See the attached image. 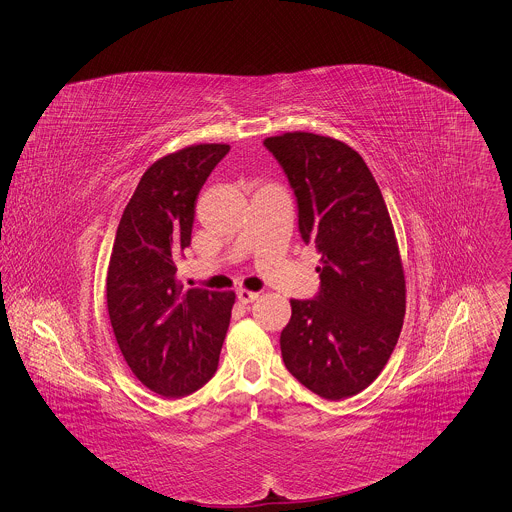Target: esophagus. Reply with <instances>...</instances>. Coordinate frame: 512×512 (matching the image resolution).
I'll return each mask as SVG.
<instances>
[{"label": "esophagus", "mask_w": 512, "mask_h": 512, "mask_svg": "<svg viewBox=\"0 0 512 512\" xmlns=\"http://www.w3.org/2000/svg\"><path fill=\"white\" fill-rule=\"evenodd\" d=\"M237 299L247 305V303H253L255 299H259V293L249 291V289H239V291H237Z\"/></svg>", "instance_id": "esophagus-1"}]
</instances>
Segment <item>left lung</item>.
Returning a JSON list of instances; mask_svg holds the SVG:
<instances>
[{
	"label": "left lung",
	"mask_w": 512,
	"mask_h": 512,
	"mask_svg": "<svg viewBox=\"0 0 512 512\" xmlns=\"http://www.w3.org/2000/svg\"><path fill=\"white\" fill-rule=\"evenodd\" d=\"M263 145L283 167L305 243L321 253V291L291 301L281 333L289 373L339 401L367 389L387 365L405 319V273L381 189L347 143L293 131Z\"/></svg>",
	"instance_id": "left-lung-1"
}]
</instances>
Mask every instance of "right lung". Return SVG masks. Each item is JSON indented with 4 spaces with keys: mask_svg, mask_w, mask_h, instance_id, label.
<instances>
[{
    "mask_svg": "<svg viewBox=\"0 0 512 512\" xmlns=\"http://www.w3.org/2000/svg\"><path fill=\"white\" fill-rule=\"evenodd\" d=\"M225 143L189 145L157 159L131 195L107 269V311L119 351L153 393L177 399L217 371L233 291L185 289L177 257L191 245L195 201Z\"/></svg>",
    "mask_w": 512,
    "mask_h": 512,
    "instance_id": "1",
    "label": "right lung"
}]
</instances>
